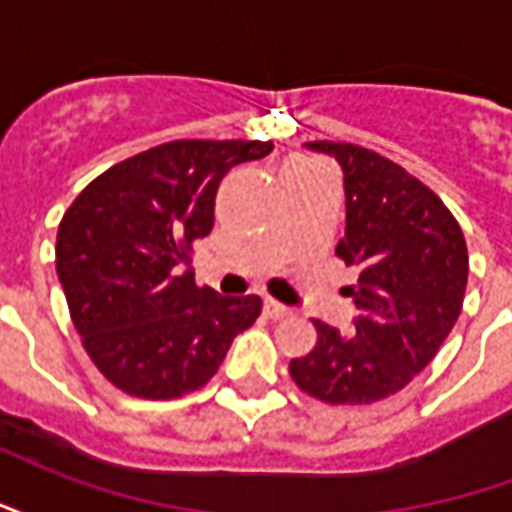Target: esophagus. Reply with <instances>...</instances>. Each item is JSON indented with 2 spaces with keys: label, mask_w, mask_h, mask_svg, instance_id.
Here are the masks:
<instances>
[{
  "label": "esophagus",
  "mask_w": 512,
  "mask_h": 512,
  "mask_svg": "<svg viewBox=\"0 0 512 512\" xmlns=\"http://www.w3.org/2000/svg\"><path fill=\"white\" fill-rule=\"evenodd\" d=\"M263 315L271 318V321H282V318H290L293 312H290L288 307L277 304V301H263Z\"/></svg>",
  "instance_id": "34e87169"
}]
</instances>
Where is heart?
Instances as JSON below:
<instances>
[{
    "mask_svg": "<svg viewBox=\"0 0 512 512\" xmlns=\"http://www.w3.org/2000/svg\"><path fill=\"white\" fill-rule=\"evenodd\" d=\"M301 167H310V164H293V167H290V169H301Z\"/></svg>",
    "mask_w": 512,
    "mask_h": 512,
    "instance_id": "obj_1",
    "label": "heart"
}]
</instances>
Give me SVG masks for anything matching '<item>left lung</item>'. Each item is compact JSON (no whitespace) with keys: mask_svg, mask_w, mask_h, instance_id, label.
<instances>
[{"mask_svg":"<svg viewBox=\"0 0 512 512\" xmlns=\"http://www.w3.org/2000/svg\"><path fill=\"white\" fill-rule=\"evenodd\" d=\"M343 172L345 235L337 255L359 266L348 288L351 332L315 321L318 343L290 376L326 403L395 395L439 354L458 321L469 277L466 241L444 202L406 169L348 142H307Z\"/></svg>","mask_w":512,"mask_h":512,"instance_id":"obj_1","label":"left lung"}]
</instances>
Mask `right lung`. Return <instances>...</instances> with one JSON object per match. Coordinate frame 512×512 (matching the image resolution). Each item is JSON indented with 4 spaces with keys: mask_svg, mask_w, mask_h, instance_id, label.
Returning a JSON list of instances; mask_svg holds the SVG:
<instances>
[{
    "mask_svg": "<svg viewBox=\"0 0 512 512\" xmlns=\"http://www.w3.org/2000/svg\"><path fill=\"white\" fill-rule=\"evenodd\" d=\"M271 142L180 139L106 169L62 216L57 277L76 332L117 389L169 400L213 378L257 296L194 285L189 252L213 227L222 178Z\"/></svg>",
    "mask_w": 512,
    "mask_h": 512,
    "instance_id": "right-lung-1",
    "label": "right lung"
}]
</instances>
